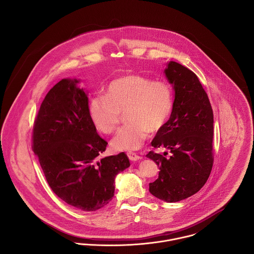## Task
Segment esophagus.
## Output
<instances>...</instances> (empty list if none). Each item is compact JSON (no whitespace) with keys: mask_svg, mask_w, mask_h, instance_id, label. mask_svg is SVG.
I'll use <instances>...</instances> for the list:
<instances>
[{"mask_svg":"<svg viewBox=\"0 0 254 254\" xmlns=\"http://www.w3.org/2000/svg\"><path fill=\"white\" fill-rule=\"evenodd\" d=\"M127 155H128L129 159H130V160H132V161H137V160L142 159V156H140V155H138L137 153L132 152V151H129V152L127 153Z\"/></svg>","mask_w":254,"mask_h":254,"instance_id":"obj_1","label":"esophagus"}]
</instances>
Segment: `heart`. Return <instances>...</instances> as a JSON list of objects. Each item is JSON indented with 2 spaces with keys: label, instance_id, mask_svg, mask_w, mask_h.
Returning <instances> with one entry per match:
<instances>
[{
  "label": "heart",
  "instance_id": "1",
  "mask_svg": "<svg viewBox=\"0 0 254 254\" xmlns=\"http://www.w3.org/2000/svg\"><path fill=\"white\" fill-rule=\"evenodd\" d=\"M173 109V94L163 81H152L140 74H126L111 80L105 96H96L89 103L90 117L105 135L112 134L125 113L128 122L111 141L119 150H134L144 145L150 132L160 130Z\"/></svg>",
  "mask_w": 254,
  "mask_h": 254
}]
</instances>
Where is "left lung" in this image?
<instances>
[{"instance_id": "8db88e82", "label": "left lung", "mask_w": 254, "mask_h": 254, "mask_svg": "<svg viewBox=\"0 0 254 254\" xmlns=\"http://www.w3.org/2000/svg\"><path fill=\"white\" fill-rule=\"evenodd\" d=\"M165 75L175 90L169 120L151 142L146 157L159 166L158 178L149 183V191L167 202H177L197 192L212 170L213 111L197 76L176 62H170Z\"/></svg>"}]
</instances>
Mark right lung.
Instances as JSON below:
<instances>
[{
  "instance_id": "right-lung-1",
  "label": "right lung",
  "mask_w": 254,
  "mask_h": 254,
  "mask_svg": "<svg viewBox=\"0 0 254 254\" xmlns=\"http://www.w3.org/2000/svg\"><path fill=\"white\" fill-rule=\"evenodd\" d=\"M78 80L63 79L37 113L32 149L52 190L82 211H96L114 195L115 176L130 166L124 152L102 157L108 142L96 131Z\"/></svg>"
}]
</instances>
